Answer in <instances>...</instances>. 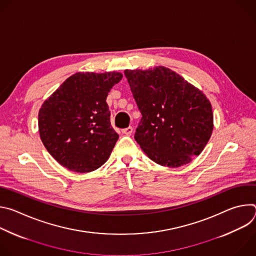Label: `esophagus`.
Listing matches in <instances>:
<instances>
[{
    "instance_id": "esophagus-1",
    "label": "esophagus",
    "mask_w": 256,
    "mask_h": 256,
    "mask_svg": "<svg viewBox=\"0 0 256 256\" xmlns=\"http://www.w3.org/2000/svg\"><path fill=\"white\" fill-rule=\"evenodd\" d=\"M122 132V134H126V136H130V134H132V126H128V128H124Z\"/></svg>"
}]
</instances>
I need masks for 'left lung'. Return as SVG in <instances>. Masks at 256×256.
<instances>
[{"label":"left lung","mask_w":256,"mask_h":256,"mask_svg":"<svg viewBox=\"0 0 256 256\" xmlns=\"http://www.w3.org/2000/svg\"><path fill=\"white\" fill-rule=\"evenodd\" d=\"M124 75L142 114L134 140L147 156L172 168L198 156L214 128L206 95L165 66L126 70Z\"/></svg>","instance_id":"obj_1"}]
</instances>
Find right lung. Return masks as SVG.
Returning a JSON list of instances; mask_svg holds the SVG:
<instances>
[{"mask_svg": "<svg viewBox=\"0 0 256 256\" xmlns=\"http://www.w3.org/2000/svg\"><path fill=\"white\" fill-rule=\"evenodd\" d=\"M122 78L118 72H77L44 102L38 114L40 138L62 166L86 173L106 162L118 140L106 97Z\"/></svg>", "mask_w": 256, "mask_h": 256, "instance_id": "1", "label": "right lung"}]
</instances>
